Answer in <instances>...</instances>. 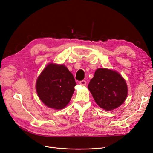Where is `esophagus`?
Wrapping results in <instances>:
<instances>
[{
  "label": "esophagus",
  "instance_id": "esophagus-1",
  "mask_svg": "<svg viewBox=\"0 0 153 153\" xmlns=\"http://www.w3.org/2000/svg\"><path fill=\"white\" fill-rule=\"evenodd\" d=\"M79 84H80L81 85H82V86H85V85H86V84H87L86 81H85V80H82V81H80Z\"/></svg>",
  "mask_w": 153,
  "mask_h": 153
}]
</instances>
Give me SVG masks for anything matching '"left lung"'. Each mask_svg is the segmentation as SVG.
<instances>
[{
    "label": "left lung",
    "mask_w": 153,
    "mask_h": 153,
    "mask_svg": "<svg viewBox=\"0 0 153 153\" xmlns=\"http://www.w3.org/2000/svg\"><path fill=\"white\" fill-rule=\"evenodd\" d=\"M88 89L96 103L105 110L118 108L125 101L128 95V87L121 75L105 68L95 71Z\"/></svg>",
    "instance_id": "1"
}]
</instances>
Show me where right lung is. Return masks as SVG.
<instances>
[{
	"instance_id": "obj_1",
	"label": "right lung",
	"mask_w": 153,
	"mask_h": 153,
	"mask_svg": "<svg viewBox=\"0 0 153 153\" xmlns=\"http://www.w3.org/2000/svg\"><path fill=\"white\" fill-rule=\"evenodd\" d=\"M76 85L74 76L66 66L50 64L39 76L36 89L45 105L60 110L70 101Z\"/></svg>"
}]
</instances>
